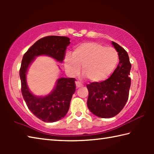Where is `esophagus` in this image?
<instances>
[{"label": "esophagus", "instance_id": "esophagus-1", "mask_svg": "<svg viewBox=\"0 0 154 154\" xmlns=\"http://www.w3.org/2000/svg\"><path fill=\"white\" fill-rule=\"evenodd\" d=\"M75 84H76V87H77V88H80V87L83 86L82 83H81V82H75Z\"/></svg>", "mask_w": 154, "mask_h": 154}]
</instances>
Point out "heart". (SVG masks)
I'll list each match as a JSON object with an SVG mask.
<instances>
[{
    "label": "heart",
    "mask_w": 154,
    "mask_h": 154,
    "mask_svg": "<svg viewBox=\"0 0 154 154\" xmlns=\"http://www.w3.org/2000/svg\"><path fill=\"white\" fill-rule=\"evenodd\" d=\"M119 62V54L116 49L106 48L95 42L84 43L77 46L71 55L64 60L68 73L75 75L82 66L83 74L92 82H100L110 76Z\"/></svg>",
    "instance_id": "obj_1"
}]
</instances>
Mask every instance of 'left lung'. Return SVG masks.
Segmentation results:
<instances>
[{"label": "left lung", "mask_w": 154, "mask_h": 154, "mask_svg": "<svg viewBox=\"0 0 154 154\" xmlns=\"http://www.w3.org/2000/svg\"><path fill=\"white\" fill-rule=\"evenodd\" d=\"M112 44L119 54L118 67L106 80L86 85L89 92L88 107L93 114L102 118H113L122 110L128 99L131 84L128 54L118 43L112 41Z\"/></svg>", "instance_id": "8db88e82"}]
</instances>
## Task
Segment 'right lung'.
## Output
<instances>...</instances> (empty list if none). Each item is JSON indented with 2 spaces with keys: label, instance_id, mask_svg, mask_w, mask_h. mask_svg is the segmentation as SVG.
Segmentation results:
<instances>
[{
  "label": "right lung",
  "instance_id": "obj_1",
  "mask_svg": "<svg viewBox=\"0 0 154 154\" xmlns=\"http://www.w3.org/2000/svg\"><path fill=\"white\" fill-rule=\"evenodd\" d=\"M70 38L66 36H48L35 43L23 56L20 69L21 91L28 108L36 117L45 122H56L64 118L69 111L72 94L75 92V78H60L55 88L45 97L33 95L27 86L28 68L35 56L47 55L57 61H63Z\"/></svg>",
  "mask_w": 154,
  "mask_h": 154
}]
</instances>
